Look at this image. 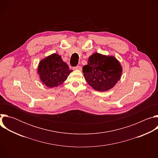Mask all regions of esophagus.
Returning a JSON list of instances; mask_svg holds the SVG:
<instances>
[{
  "mask_svg": "<svg viewBox=\"0 0 158 158\" xmlns=\"http://www.w3.org/2000/svg\"><path fill=\"white\" fill-rule=\"evenodd\" d=\"M73 69L74 70H79V71H81V67L79 66V65H77L76 67H74V68H73Z\"/></svg>",
  "mask_w": 158,
  "mask_h": 158,
  "instance_id": "34e87169",
  "label": "esophagus"
}]
</instances>
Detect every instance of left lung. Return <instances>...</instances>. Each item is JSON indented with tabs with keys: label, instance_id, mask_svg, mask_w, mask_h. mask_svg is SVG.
I'll use <instances>...</instances> for the list:
<instances>
[{
	"label": "left lung",
	"instance_id": "8db88e82",
	"mask_svg": "<svg viewBox=\"0 0 158 158\" xmlns=\"http://www.w3.org/2000/svg\"><path fill=\"white\" fill-rule=\"evenodd\" d=\"M82 72L87 82L94 90L104 92L113 88L121 79L123 67L114 56L96 52L89 56Z\"/></svg>",
	"mask_w": 158,
	"mask_h": 158
}]
</instances>
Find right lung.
I'll return each mask as SVG.
<instances>
[{
	"mask_svg": "<svg viewBox=\"0 0 158 158\" xmlns=\"http://www.w3.org/2000/svg\"><path fill=\"white\" fill-rule=\"evenodd\" d=\"M72 72L61 56L56 53L42 59L37 67V74L41 82L49 88L61 85Z\"/></svg>",
	"mask_w": 158,
	"mask_h": 158,
	"instance_id": "right-lung-1",
	"label": "right lung"
}]
</instances>
